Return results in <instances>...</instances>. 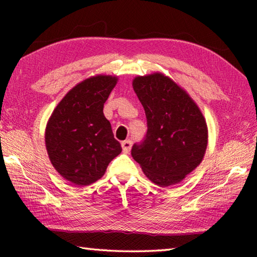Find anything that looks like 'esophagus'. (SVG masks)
Here are the masks:
<instances>
[{
  "label": "esophagus",
  "instance_id": "obj_1",
  "mask_svg": "<svg viewBox=\"0 0 257 257\" xmlns=\"http://www.w3.org/2000/svg\"><path fill=\"white\" fill-rule=\"evenodd\" d=\"M121 146H122L123 153H129V151L133 146V142L130 141V139H128V141H123L122 143H121Z\"/></svg>",
  "mask_w": 257,
  "mask_h": 257
}]
</instances>
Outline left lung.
I'll return each mask as SVG.
<instances>
[{"label": "left lung", "mask_w": 257, "mask_h": 257, "mask_svg": "<svg viewBox=\"0 0 257 257\" xmlns=\"http://www.w3.org/2000/svg\"><path fill=\"white\" fill-rule=\"evenodd\" d=\"M133 87L147 119V133L134 144L133 158L154 184H179L205 154V119L189 95L161 73L136 77Z\"/></svg>", "instance_id": "left-lung-1"}]
</instances>
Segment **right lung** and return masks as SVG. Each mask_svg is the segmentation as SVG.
I'll return each instance as SVG.
<instances>
[{
  "instance_id": "add662e5",
  "label": "right lung",
  "mask_w": 257,
  "mask_h": 257,
  "mask_svg": "<svg viewBox=\"0 0 257 257\" xmlns=\"http://www.w3.org/2000/svg\"><path fill=\"white\" fill-rule=\"evenodd\" d=\"M118 78L96 76L73 87L47 122L45 143L53 167L72 184L87 186L102 178L122 149L103 113Z\"/></svg>"
}]
</instances>
